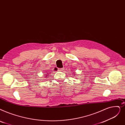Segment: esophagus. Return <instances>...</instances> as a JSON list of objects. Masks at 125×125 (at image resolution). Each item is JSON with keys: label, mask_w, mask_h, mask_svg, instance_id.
Instances as JSON below:
<instances>
[{"label": "esophagus", "mask_w": 125, "mask_h": 125, "mask_svg": "<svg viewBox=\"0 0 125 125\" xmlns=\"http://www.w3.org/2000/svg\"><path fill=\"white\" fill-rule=\"evenodd\" d=\"M63 70H64V68H58V70H59V71H62Z\"/></svg>", "instance_id": "34e87169"}]
</instances>
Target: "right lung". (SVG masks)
<instances>
[{"mask_svg": "<svg viewBox=\"0 0 125 125\" xmlns=\"http://www.w3.org/2000/svg\"><path fill=\"white\" fill-rule=\"evenodd\" d=\"M46 74H47V75H48V74H47V73H46ZM45 77H47V75H46V76H45Z\"/></svg>", "mask_w": 125, "mask_h": 125, "instance_id": "obj_1", "label": "right lung"}]
</instances>
